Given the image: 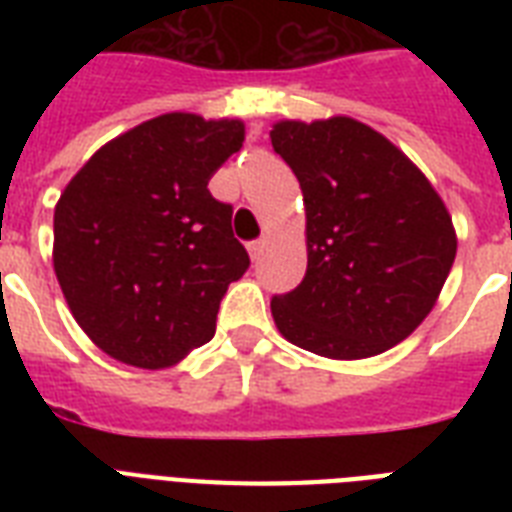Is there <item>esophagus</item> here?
<instances>
[{"label":"esophagus","mask_w":512,"mask_h":512,"mask_svg":"<svg viewBox=\"0 0 512 512\" xmlns=\"http://www.w3.org/2000/svg\"><path fill=\"white\" fill-rule=\"evenodd\" d=\"M249 257L252 260H260V255H263V249H265V239H255V241H249Z\"/></svg>","instance_id":"34e87169"}]
</instances>
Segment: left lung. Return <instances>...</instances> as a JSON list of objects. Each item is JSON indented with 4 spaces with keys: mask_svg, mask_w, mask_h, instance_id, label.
Masks as SVG:
<instances>
[{
    "mask_svg": "<svg viewBox=\"0 0 512 512\" xmlns=\"http://www.w3.org/2000/svg\"><path fill=\"white\" fill-rule=\"evenodd\" d=\"M273 151L305 201L308 271L271 300L276 327L316 356H377L420 327L457 255L452 217L388 138L332 116L279 122Z\"/></svg>",
    "mask_w": 512,
    "mask_h": 512,
    "instance_id": "8db88e82",
    "label": "left lung"
}]
</instances>
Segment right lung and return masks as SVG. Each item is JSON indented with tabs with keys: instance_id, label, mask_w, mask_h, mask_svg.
Returning a JSON list of instances; mask_svg holds the SVG:
<instances>
[{
	"instance_id": "right-lung-1",
	"label": "right lung",
	"mask_w": 512,
	"mask_h": 512,
	"mask_svg": "<svg viewBox=\"0 0 512 512\" xmlns=\"http://www.w3.org/2000/svg\"><path fill=\"white\" fill-rule=\"evenodd\" d=\"M241 143L239 119L156 116L106 143L60 193L55 276L76 324L116 361L162 369L215 335L249 255L233 207L207 183Z\"/></svg>"
}]
</instances>
